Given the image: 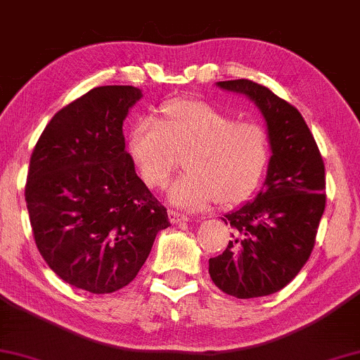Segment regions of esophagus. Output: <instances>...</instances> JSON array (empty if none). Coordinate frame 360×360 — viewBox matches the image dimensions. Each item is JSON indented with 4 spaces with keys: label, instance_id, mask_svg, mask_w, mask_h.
Masks as SVG:
<instances>
[{
    "label": "esophagus",
    "instance_id": "esophagus-1",
    "mask_svg": "<svg viewBox=\"0 0 360 360\" xmlns=\"http://www.w3.org/2000/svg\"><path fill=\"white\" fill-rule=\"evenodd\" d=\"M167 214H169V221H171L172 225H177V223H184V221L189 220L186 214L179 213V212H174V210H169Z\"/></svg>",
    "mask_w": 360,
    "mask_h": 360
}]
</instances>
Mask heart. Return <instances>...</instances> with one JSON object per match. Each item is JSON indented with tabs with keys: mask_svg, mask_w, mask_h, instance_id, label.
Returning a JSON list of instances; mask_svg holds the SVG:
<instances>
[{
	"mask_svg": "<svg viewBox=\"0 0 360 360\" xmlns=\"http://www.w3.org/2000/svg\"><path fill=\"white\" fill-rule=\"evenodd\" d=\"M128 148L148 188H166L183 155L186 172L169 188L179 208L203 210L214 200L235 206L254 193L269 162V139L254 122L201 100L162 106V122L142 117L131 127Z\"/></svg>",
	"mask_w": 360,
	"mask_h": 360,
	"instance_id": "b5f03b06",
	"label": "heart"
}]
</instances>
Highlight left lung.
Instances as JSON below:
<instances>
[{"mask_svg": "<svg viewBox=\"0 0 360 360\" xmlns=\"http://www.w3.org/2000/svg\"><path fill=\"white\" fill-rule=\"evenodd\" d=\"M217 86L257 106L272 155L257 196L221 218L233 229L232 240L210 259V276L226 295L259 298L283 289L307 264L325 212V166L295 106L249 79Z\"/></svg>", "mask_w": 360, "mask_h": 360, "instance_id": "obj_1", "label": "left lung"}]
</instances>
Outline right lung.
I'll use <instances>...</instances> for the list:
<instances>
[{"mask_svg": "<svg viewBox=\"0 0 360 360\" xmlns=\"http://www.w3.org/2000/svg\"><path fill=\"white\" fill-rule=\"evenodd\" d=\"M140 98L134 86L91 89L53 115L30 159L37 249L62 281L94 295L131 283L171 226L125 150L123 122Z\"/></svg>", "mask_w": 360, "mask_h": 360, "instance_id": "obj_1", "label": "right lung"}]
</instances>
